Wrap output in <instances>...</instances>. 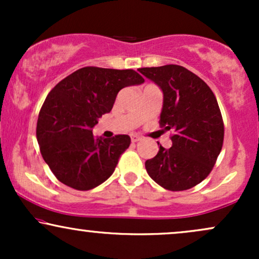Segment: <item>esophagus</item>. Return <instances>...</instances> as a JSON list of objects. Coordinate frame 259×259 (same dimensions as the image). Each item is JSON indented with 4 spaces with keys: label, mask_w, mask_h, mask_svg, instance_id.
<instances>
[{
    "label": "esophagus",
    "mask_w": 259,
    "mask_h": 259,
    "mask_svg": "<svg viewBox=\"0 0 259 259\" xmlns=\"http://www.w3.org/2000/svg\"><path fill=\"white\" fill-rule=\"evenodd\" d=\"M130 138H132V142H138V141H140V136L139 135H136V134H132V135H130Z\"/></svg>",
    "instance_id": "34e87169"
}]
</instances>
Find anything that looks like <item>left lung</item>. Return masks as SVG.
I'll list each match as a JSON object with an SVG mask.
<instances>
[{
	"mask_svg": "<svg viewBox=\"0 0 259 259\" xmlns=\"http://www.w3.org/2000/svg\"><path fill=\"white\" fill-rule=\"evenodd\" d=\"M163 91L159 125L171 130L173 146L147 159L145 167L158 185L170 191L191 189L214 167L224 140V123L209 86L177 64L140 68Z\"/></svg>",
	"mask_w": 259,
	"mask_h": 259,
	"instance_id": "8db88e82",
	"label": "left lung"
}]
</instances>
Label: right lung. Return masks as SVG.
<instances>
[{"label":"right lung","instance_id":"right-lung-1","mask_svg":"<svg viewBox=\"0 0 259 259\" xmlns=\"http://www.w3.org/2000/svg\"><path fill=\"white\" fill-rule=\"evenodd\" d=\"M144 81L133 69L85 67L50 91L38 113L36 138L44 160L61 183L88 191L111 177L130 136L95 139L92 127L112 111L121 89Z\"/></svg>","mask_w":259,"mask_h":259}]
</instances>
